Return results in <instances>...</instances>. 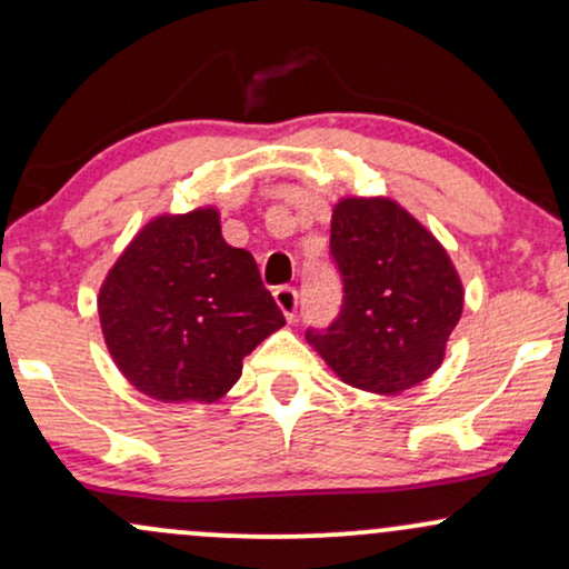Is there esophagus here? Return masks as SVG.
<instances>
[{"label":"esophagus","instance_id":"obj_1","mask_svg":"<svg viewBox=\"0 0 569 569\" xmlns=\"http://www.w3.org/2000/svg\"><path fill=\"white\" fill-rule=\"evenodd\" d=\"M272 297H276V305L286 316V321H293V318H297V307H299L297 289H291V286H278V289L272 291Z\"/></svg>","mask_w":569,"mask_h":569}]
</instances>
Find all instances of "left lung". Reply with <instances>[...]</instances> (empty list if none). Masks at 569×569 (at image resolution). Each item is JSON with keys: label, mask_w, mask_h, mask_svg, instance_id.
<instances>
[{"label": "left lung", "mask_w": 569, "mask_h": 569, "mask_svg": "<svg viewBox=\"0 0 569 569\" xmlns=\"http://www.w3.org/2000/svg\"><path fill=\"white\" fill-rule=\"evenodd\" d=\"M331 257L345 297L337 321L307 342L342 382L398 396L441 367L462 316V280L447 248L390 198H342Z\"/></svg>", "instance_id": "left-lung-1"}]
</instances>
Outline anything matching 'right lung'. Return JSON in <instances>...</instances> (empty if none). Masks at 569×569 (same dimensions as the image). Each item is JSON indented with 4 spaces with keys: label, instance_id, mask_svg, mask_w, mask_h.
Returning a JSON list of instances; mask_svg holds the SVG:
<instances>
[{
    "label": "right lung",
    "instance_id": "1",
    "mask_svg": "<svg viewBox=\"0 0 569 569\" xmlns=\"http://www.w3.org/2000/svg\"><path fill=\"white\" fill-rule=\"evenodd\" d=\"M98 318L122 377L162 403L219 401L286 323L213 206L147 221L103 278Z\"/></svg>",
    "mask_w": 569,
    "mask_h": 569
}]
</instances>
